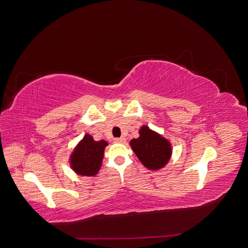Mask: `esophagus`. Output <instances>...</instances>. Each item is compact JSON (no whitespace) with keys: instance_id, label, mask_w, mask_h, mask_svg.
<instances>
[{"instance_id":"obj_1","label":"esophagus","mask_w":248,"mask_h":248,"mask_svg":"<svg viewBox=\"0 0 248 248\" xmlns=\"http://www.w3.org/2000/svg\"><path fill=\"white\" fill-rule=\"evenodd\" d=\"M114 141L117 142V144H123V142H125V139L124 138H118V139H115Z\"/></svg>"}]
</instances>
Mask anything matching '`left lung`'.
Returning a JSON list of instances; mask_svg holds the SVG:
<instances>
[{
  "mask_svg": "<svg viewBox=\"0 0 248 248\" xmlns=\"http://www.w3.org/2000/svg\"><path fill=\"white\" fill-rule=\"evenodd\" d=\"M139 133L140 137L132 139L129 144L142 166L150 170L166 167L172 153L170 141L147 125H142Z\"/></svg>",
  "mask_w": 248,
  "mask_h": 248,
  "instance_id": "obj_1",
  "label": "left lung"
}]
</instances>
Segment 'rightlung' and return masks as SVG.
I'll return each instance as SVG.
<instances>
[{
	"mask_svg": "<svg viewBox=\"0 0 248 248\" xmlns=\"http://www.w3.org/2000/svg\"><path fill=\"white\" fill-rule=\"evenodd\" d=\"M108 145L106 140H95L91 134H85L69 156L71 170L78 176H96L101 168L104 149Z\"/></svg>",
	"mask_w": 248,
	"mask_h": 248,
	"instance_id": "add662e5",
	"label": "right lung"
}]
</instances>
